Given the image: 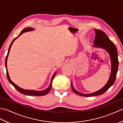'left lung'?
Segmentation results:
<instances>
[{"label": "left lung", "mask_w": 123, "mask_h": 123, "mask_svg": "<svg viewBox=\"0 0 123 123\" xmlns=\"http://www.w3.org/2000/svg\"><path fill=\"white\" fill-rule=\"evenodd\" d=\"M95 31L96 35L95 36V41L93 42L94 46L100 47V48L105 49L107 51L109 55H110L111 63V74L108 82L107 83V84L103 88L98 91H96L95 92L90 94H83L78 92L77 91L75 90L74 88L72 85L71 84V88L74 92L77 93L78 95L83 97L98 96L105 93L114 84L115 81L117 73V71H118V67L119 64L118 59V52H117L116 47L115 45V44L108 38L107 35L103 31L98 30H95Z\"/></svg>", "instance_id": "left-lung-1"}]
</instances>
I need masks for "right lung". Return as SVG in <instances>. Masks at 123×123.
<instances>
[{"label": "right lung", "mask_w": 123, "mask_h": 123, "mask_svg": "<svg viewBox=\"0 0 123 123\" xmlns=\"http://www.w3.org/2000/svg\"><path fill=\"white\" fill-rule=\"evenodd\" d=\"M33 29L31 27H28V28H25V29L23 30L22 31V32H20V33L19 34V35H18L17 37H16V38H15L14 40H13V41H12V43L10 44V46L9 48V49H8V53H7V56L6 57V60H5V66H6V74H7V79L8 80L9 82L11 83V84L14 86V87L16 89V90L19 91V92H20L22 94H24V95H28V96H44V95H46L47 93H48L49 91H50L51 90V87H52V81H53V79H54V78L55 77V75L56 74H55L52 77V79H51V83H50V85H49V87L48 88H47L46 89L44 90H43V91H35V90H25V89H23L22 88H20V87H18V86L15 84V83L13 82L10 79V78H9V74H8V70H7V58H8V54H9V51H10V48H11L12 46V43L14 42V41H15V40H16L18 36H19L20 35L22 34L24 32H27V31H32Z\"/></svg>", "instance_id": "add662e5"}]
</instances>
